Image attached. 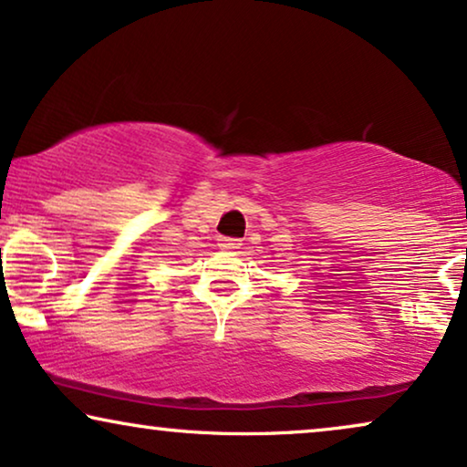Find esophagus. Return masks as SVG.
I'll return each mask as SVG.
<instances>
[{"mask_svg":"<svg viewBox=\"0 0 467 467\" xmlns=\"http://www.w3.org/2000/svg\"><path fill=\"white\" fill-rule=\"evenodd\" d=\"M219 246L234 251V248L240 246V240L238 238H219Z\"/></svg>","mask_w":467,"mask_h":467,"instance_id":"obj_1","label":"esophagus"}]
</instances>
